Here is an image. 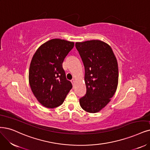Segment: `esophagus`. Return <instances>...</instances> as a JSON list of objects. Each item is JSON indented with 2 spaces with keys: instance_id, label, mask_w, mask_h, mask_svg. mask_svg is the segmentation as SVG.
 Wrapping results in <instances>:
<instances>
[{
  "instance_id": "34e87169",
  "label": "esophagus",
  "mask_w": 150,
  "mask_h": 150,
  "mask_svg": "<svg viewBox=\"0 0 150 150\" xmlns=\"http://www.w3.org/2000/svg\"><path fill=\"white\" fill-rule=\"evenodd\" d=\"M71 82L72 85H74V83H75V80H74V79H72V80H71Z\"/></svg>"
}]
</instances>
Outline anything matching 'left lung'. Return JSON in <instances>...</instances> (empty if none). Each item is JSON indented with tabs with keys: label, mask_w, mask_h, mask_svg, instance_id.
Listing matches in <instances>:
<instances>
[{
	"label": "left lung",
	"mask_w": 150,
	"mask_h": 150,
	"mask_svg": "<svg viewBox=\"0 0 150 150\" xmlns=\"http://www.w3.org/2000/svg\"><path fill=\"white\" fill-rule=\"evenodd\" d=\"M85 67L86 93L80 99L81 108L90 113L99 112L109 103L117 90L118 64L112 50L99 40L76 42Z\"/></svg>",
	"instance_id": "1"
}]
</instances>
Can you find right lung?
Masks as SVG:
<instances>
[{
	"label": "right lung",
	"instance_id": "1",
	"mask_svg": "<svg viewBox=\"0 0 150 150\" xmlns=\"http://www.w3.org/2000/svg\"><path fill=\"white\" fill-rule=\"evenodd\" d=\"M74 42L52 39L38 49L29 70V83L35 96L48 108L59 106L72 88L67 80L62 63Z\"/></svg>",
	"mask_w": 150,
	"mask_h": 150
}]
</instances>
